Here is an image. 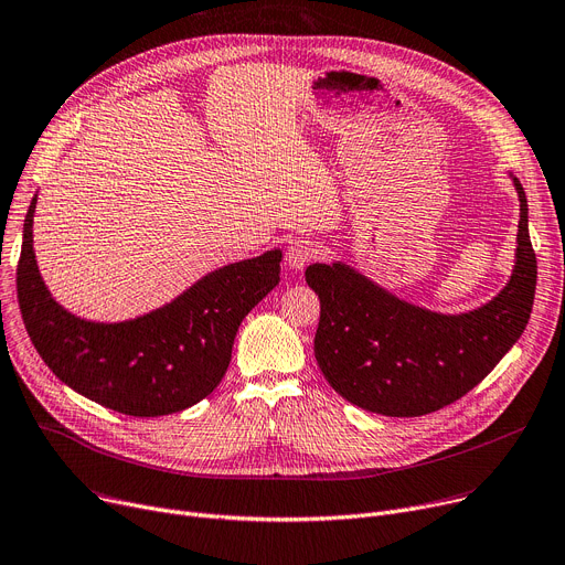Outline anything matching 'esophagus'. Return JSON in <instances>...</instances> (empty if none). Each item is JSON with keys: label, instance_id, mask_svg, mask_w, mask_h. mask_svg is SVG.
<instances>
[{"label": "esophagus", "instance_id": "34e87169", "mask_svg": "<svg viewBox=\"0 0 565 565\" xmlns=\"http://www.w3.org/2000/svg\"><path fill=\"white\" fill-rule=\"evenodd\" d=\"M316 254H318V249L309 241H295L286 249V263H288L290 270L300 273L316 258Z\"/></svg>", "mask_w": 565, "mask_h": 565}]
</instances>
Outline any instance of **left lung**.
<instances>
[{
  "label": "left lung",
  "mask_w": 565,
  "mask_h": 565,
  "mask_svg": "<svg viewBox=\"0 0 565 565\" xmlns=\"http://www.w3.org/2000/svg\"><path fill=\"white\" fill-rule=\"evenodd\" d=\"M515 267L488 305L437 313L380 288L350 265L313 263L307 284L320 300L316 362L352 405L384 417H422L462 398L522 337L536 295L526 194L518 178Z\"/></svg>",
  "instance_id": "1"
}]
</instances>
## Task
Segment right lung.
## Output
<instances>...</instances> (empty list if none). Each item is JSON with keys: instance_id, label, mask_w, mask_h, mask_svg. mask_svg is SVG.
Returning a JSON list of instances; mask_svg holds the SVG:
<instances>
[{"instance_id": "1", "label": "right lung", "mask_w": 565, "mask_h": 565, "mask_svg": "<svg viewBox=\"0 0 565 565\" xmlns=\"http://www.w3.org/2000/svg\"><path fill=\"white\" fill-rule=\"evenodd\" d=\"M29 205L18 260V302L29 339L71 390L130 417L192 407L224 377L243 318L279 284L281 252L231 263L169 305L124 322H94L58 305L36 265Z\"/></svg>"}]
</instances>
